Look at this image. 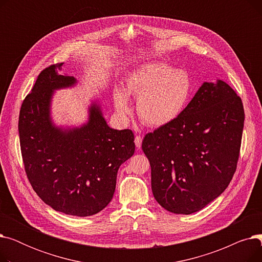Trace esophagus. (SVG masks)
Wrapping results in <instances>:
<instances>
[{"instance_id": "esophagus-1", "label": "esophagus", "mask_w": 262, "mask_h": 262, "mask_svg": "<svg viewBox=\"0 0 262 262\" xmlns=\"http://www.w3.org/2000/svg\"><path fill=\"white\" fill-rule=\"evenodd\" d=\"M141 143H142V138L140 136H136L135 137V144L137 146V148H140L141 147Z\"/></svg>"}]
</instances>
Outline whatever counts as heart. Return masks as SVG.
<instances>
[{
	"label": "heart",
	"instance_id": "heart-1",
	"mask_svg": "<svg viewBox=\"0 0 262 262\" xmlns=\"http://www.w3.org/2000/svg\"><path fill=\"white\" fill-rule=\"evenodd\" d=\"M193 80L188 71L153 61L141 64L125 79L124 91L115 89L114 103L121 117L130 114L127 96L137 99V113L149 126H163L180 118L188 107Z\"/></svg>",
	"mask_w": 262,
	"mask_h": 262
}]
</instances>
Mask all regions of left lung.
<instances>
[{
  "mask_svg": "<svg viewBox=\"0 0 262 262\" xmlns=\"http://www.w3.org/2000/svg\"><path fill=\"white\" fill-rule=\"evenodd\" d=\"M243 126L241 99L216 79L203 82L180 118L145 135L142 149L161 207L191 214L221 195L237 168Z\"/></svg>",
  "mask_w": 262,
  "mask_h": 262,
  "instance_id": "1",
  "label": "left lung"
}]
</instances>
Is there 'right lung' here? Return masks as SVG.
<instances>
[{
    "label": "right lung",
    "mask_w": 262,
    "mask_h": 262,
    "mask_svg": "<svg viewBox=\"0 0 262 262\" xmlns=\"http://www.w3.org/2000/svg\"><path fill=\"white\" fill-rule=\"evenodd\" d=\"M63 62L41 72L21 106L19 137L27 178L38 196L54 210L89 216L112 201L118 170L135 152L130 129L110 127L99 100L88 106L79 126L56 125L52 102L56 90L77 79L61 75Z\"/></svg>",
    "instance_id": "obj_1"
}]
</instances>
